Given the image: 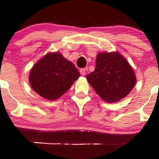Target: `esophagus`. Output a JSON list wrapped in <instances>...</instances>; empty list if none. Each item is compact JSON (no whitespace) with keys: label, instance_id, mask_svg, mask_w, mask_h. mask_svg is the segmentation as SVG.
Wrapping results in <instances>:
<instances>
[{"label":"esophagus","instance_id":"obj_1","mask_svg":"<svg viewBox=\"0 0 159 159\" xmlns=\"http://www.w3.org/2000/svg\"><path fill=\"white\" fill-rule=\"evenodd\" d=\"M80 73H81L82 75H86V70L85 69H81V70H80Z\"/></svg>","mask_w":159,"mask_h":159}]
</instances>
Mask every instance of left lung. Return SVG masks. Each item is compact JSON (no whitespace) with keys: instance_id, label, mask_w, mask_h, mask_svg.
Listing matches in <instances>:
<instances>
[{"instance_id":"left-lung-1","label":"left lung","mask_w":159,"mask_h":159,"mask_svg":"<svg viewBox=\"0 0 159 159\" xmlns=\"http://www.w3.org/2000/svg\"><path fill=\"white\" fill-rule=\"evenodd\" d=\"M86 79L96 93L110 103L125 98L136 82L133 68L118 52L98 53L95 69Z\"/></svg>"}]
</instances>
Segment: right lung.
Here are the masks:
<instances>
[{"label": "right lung", "instance_id": "obj_1", "mask_svg": "<svg viewBox=\"0 0 159 159\" xmlns=\"http://www.w3.org/2000/svg\"><path fill=\"white\" fill-rule=\"evenodd\" d=\"M75 65L59 52L48 53L40 59L29 74V83L34 91L49 100L58 99L79 78Z\"/></svg>", "mask_w": 159, "mask_h": 159}]
</instances>
